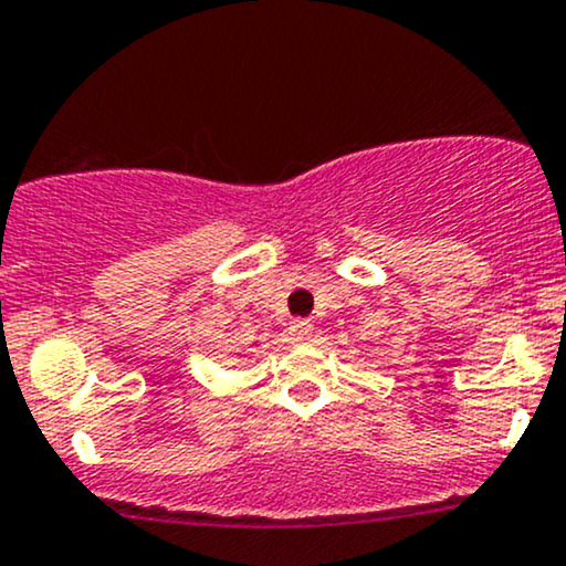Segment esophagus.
<instances>
[{
    "mask_svg": "<svg viewBox=\"0 0 566 566\" xmlns=\"http://www.w3.org/2000/svg\"><path fill=\"white\" fill-rule=\"evenodd\" d=\"M289 331H291V338H294V342L304 344V342H310V336H312V323L302 321V317H296V321H291Z\"/></svg>",
    "mask_w": 566,
    "mask_h": 566,
    "instance_id": "esophagus-1",
    "label": "esophagus"
}]
</instances>
